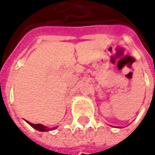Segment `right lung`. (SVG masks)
Masks as SVG:
<instances>
[{"mask_svg": "<svg viewBox=\"0 0 155 155\" xmlns=\"http://www.w3.org/2000/svg\"><path fill=\"white\" fill-rule=\"evenodd\" d=\"M28 123H29L30 126H32L33 128L38 130H40V131H47V130H48V128H46L45 126H43L41 124H33V123H30V122H28Z\"/></svg>", "mask_w": 155, "mask_h": 155, "instance_id": "add662e5", "label": "right lung"}]
</instances>
